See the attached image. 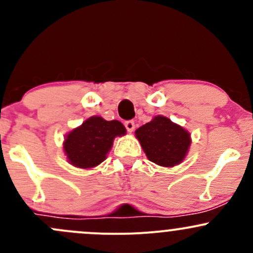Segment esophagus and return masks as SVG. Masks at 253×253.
I'll return each mask as SVG.
<instances>
[{"label": "esophagus", "instance_id": "1", "mask_svg": "<svg viewBox=\"0 0 253 253\" xmlns=\"http://www.w3.org/2000/svg\"><path fill=\"white\" fill-rule=\"evenodd\" d=\"M125 127H126V129L129 132V133H132V132H133V129H134V121H133V120H129V121L125 122Z\"/></svg>", "mask_w": 253, "mask_h": 253}]
</instances>
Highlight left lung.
Wrapping results in <instances>:
<instances>
[{
	"mask_svg": "<svg viewBox=\"0 0 253 253\" xmlns=\"http://www.w3.org/2000/svg\"><path fill=\"white\" fill-rule=\"evenodd\" d=\"M136 137L148 159L165 168L180 164L191 145L190 133L183 127L160 115L139 127Z\"/></svg>",
	"mask_w": 253,
	"mask_h": 253,
	"instance_id": "obj_1",
	"label": "left lung"
}]
</instances>
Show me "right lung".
<instances>
[{"label":"right lung","instance_id":"1","mask_svg":"<svg viewBox=\"0 0 253 253\" xmlns=\"http://www.w3.org/2000/svg\"><path fill=\"white\" fill-rule=\"evenodd\" d=\"M124 134L126 128L117 120L91 116L66 136L63 149L73 167L90 169L106 159L115 137Z\"/></svg>","mask_w":253,"mask_h":253}]
</instances>
